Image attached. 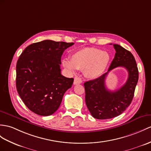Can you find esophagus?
Listing matches in <instances>:
<instances>
[{"label":"esophagus","instance_id":"34e87169","mask_svg":"<svg viewBox=\"0 0 151 151\" xmlns=\"http://www.w3.org/2000/svg\"><path fill=\"white\" fill-rule=\"evenodd\" d=\"M82 83V80L79 77H75L74 81H73V84H79Z\"/></svg>","mask_w":151,"mask_h":151}]
</instances>
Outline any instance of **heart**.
Masks as SVG:
<instances>
[{
  "label": "heart",
  "instance_id": "1",
  "mask_svg": "<svg viewBox=\"0 0 151 151\" xmlns=\"http://www.w3.org/2000/svg\"><path fill=\"white\" fill-rule=\"evenodd\" d=\"M110 61L107 52L94 47H86L73 52L70 60L62 61L63 67L74 73L77 70H83L88 78L95 79L100 78L106 70Z\"/></svg>",
  "mask_w": 151,
  "mask_h": 151
}]
</instances>
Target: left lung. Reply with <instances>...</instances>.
I'll return each instance as SVG.
<instances>
[{
    "mask_svg": "<svg viewBox=\"0 0 151 151\" xmlns=\"http://www.w3.org/2000/svg\"><path fill=\"white\" fill-rule=\"evenodd\" d=\"M113 47L116 53L108 72L84 83L86 106L97 119H109L122 114L131 103L138 81V70L133 55L117 44H113ZM118 66L127 70L128 80L119 89L109 91L105 85V78L111 69Z\"/></svg>",
    "mask_w": 151,
    "mask_h": 151,
    "instance_id": "obj_1",
    "label": "left lung"
}]
</instances>
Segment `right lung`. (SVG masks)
Wrapping results in <instances>:
<instances>
[{"instance_id": "obj_1", "label": "right lung", "mask_w": 151, "mask_h": 151, "mask_svg": "<svg viewBox=\"0 0 151 151\" xmlns=\"http://www.w3.org/2000/svg\"><path fill=\"white\" fill-rule=\"evenodd\" d=\"M73 43L52 40L27 46L17 61L16 86L25 106L37 115L49 116L60 107L73 78L61 74V58Z\"/></svg>"}]
</instances>
